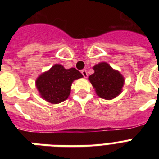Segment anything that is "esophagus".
Segmentation results:
<instances>
[{"mask_svg": "<svg viewBox=\"0 0 159 159\" xmlns=\"http://www.w3.org/2000/svg\"><path fill=\"white\" fill-rule=\"evenodd\" d=\"M81 72H82V76L86 78V77H87V70L86 69H82V71H81Z\"/></svg>", "mask_w": 159, "mask_h": 159, "instance_id": "1", "label": "esophagus"}]
</instances>
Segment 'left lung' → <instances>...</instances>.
Listing matches in <instances>:
<instances>
[{
	"mask_svg": "<svg viewBox=\"0 0 159 159\" xmlns=\"http://www.w3.org/2000/svg\"><path fill=\"white\" fill-rule=\"evenodd\" d=\"M95 72L89 76V81L96 90L97 94L103 99L111 100L121 92L124 77L106 62L95 65Z\"/></svg>",
	"mask_w": 159,
	"mask_h": 159,
	"instance_id": "8db88e82",
	"label": "left lung"
}]
</instances>
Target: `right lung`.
Segmentation results:
<instances>
[{"label": "right lung", "mask_w": 159, "mask_h": 159, "mask_svg": "<svg viewBox=\"0 0 159 159\" xmlns=\"http://www.w3.org/2000/svg\"><path fill=\"white\" fill-rule=\"evenodd\" d=\"M81 77L82 73L74 67L66 69L62 65L55 64L37 78L36 87L45 101L57 104L67 99L72 82Z\"/></svg>", "instance_id": "obj_1"}]
</instances>
